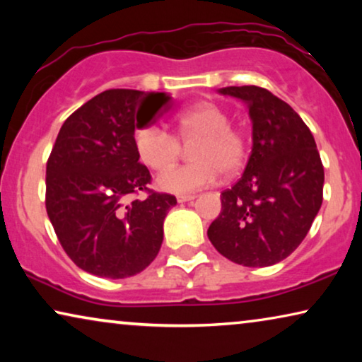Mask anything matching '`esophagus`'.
I'll return each mask as SVG.
<instances>
[{
  "label": "esophagus",
  "mask_w": 362,
  "mask_h": 362,
  "mask_svg": "<svg viewBox=\"0 0 362 362\" xmlns=\"http://www.w3.org/2000/svg\"><path fill=\"white\" fill-rule=\"evenodd\" d=\"M196 199V194H181L177 196V202H187V201H192Z\"/></svg>",
  "instance_id": "34e87169"
}]
</instances>
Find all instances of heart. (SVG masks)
I'll list each match as a JSON object with an SVG mask.
<instances>
[{"instance_id": "heart-1", "label": "heart", "mask_w": 362, "mask_h": 362, "mask_svg": "<svg viewBox=\"0 0 362 362\" xmlns=\"http://www.w3.org/2000/svg\"><path fill=\"white\" fill-rule=\"evenodd\" d=\"M185 145H191V163L177 166L158 177L163 191L187 194L211 186L222 173L232 176L247 156L244 133L230 125L226 108L202 102L177 118V136L166 127L145 125L136 132L135 146L141 163L153 171H166L175 165Z\"/></svg>"}]
</instances>
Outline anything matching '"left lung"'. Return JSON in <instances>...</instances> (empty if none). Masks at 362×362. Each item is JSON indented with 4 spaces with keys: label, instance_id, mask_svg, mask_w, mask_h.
I'll use <instances>...</instances> for the list:
<instances>
[{
    "label": "left lung",
    "instance_id": "8db88e82",
    "mask_svg": "<svg viewBox=\"0 0 362 362\" xmlns=\"http://www.w3.org/2000/svg\"><path fill=\"white\" fill-rule=\"evenodd\" d=\"M247 103L252 151L245 171L221 194L207 237L226 259L269 267L301 244L323 202L325 170L315 138L298 113L267 88L224 87Z\"/></svg>",
    "mask_w": 362,
    "mask_h": 362
}]
</instances>
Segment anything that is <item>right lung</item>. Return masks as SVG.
Segmentation results:
<instances>
[{
  "mask_svg": "<svg viewBox=\"0 0 362 362\" xmlns=\"http://www.w3.org/2000/svg\"><path fill=\"white\" fill-rule=\"evenodd\" d=\"M170 103L163 92L110 88L64 122L46 166V211L62 249L78 269L105 279L140 274L155 260L163 221L176 197L148 187L135 128ZM145 190V200L132 195Z\"/></svg>",
  "mask_w": 362,
  "mask_h": 362,
  "instance_id": "obj_1",
  "label": "right lung"
}]
</instances>
